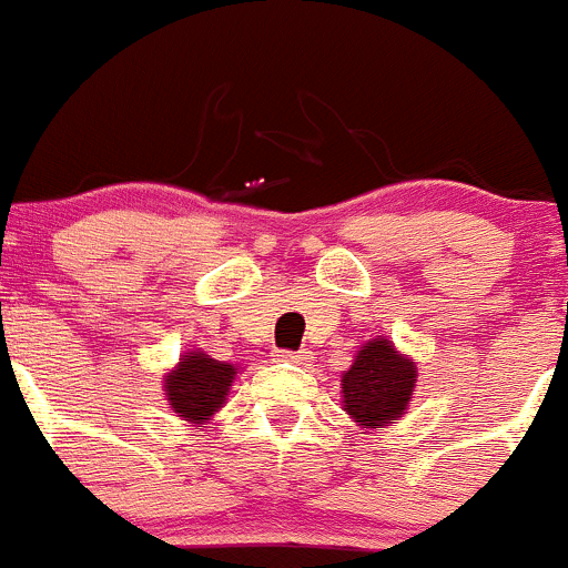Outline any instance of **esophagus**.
I'll use <instances>...</instances> for the list:
<instances>
[{"label":"esophagus","mask_w":568,"mask_h":568,"mask_svg":"<svg viewBox=\"0 0 568 568\" xmlns=\"http://www.w3.org/2000/svg\"><path fill=\"white\" fill-rule=\"evenodd\" d=\"M276 356H278V362H292V364L306 362V351H278Z\"/></svg>","instance_id":"34e87169"}]
</instances>
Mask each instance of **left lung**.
I'll use <instances>...</instances> for the list:
<instances>
[{
  "mask_svg": "<svg viewBox=\"0 0 568 568\" xmlns=\"http://www.w3.org/2000/svg\"><path fill=\"white\" fill-rule=\"evenodd\" d=\"M342 412L362 430H378L408 412L417 389V362L386 336L364 342L342 373Z\"/></svg>",
  "mask_w": 568,
  "mask_h": 568,
  "instance_id": "8db88e82",
  "label": "left lung"
}]
</instances>
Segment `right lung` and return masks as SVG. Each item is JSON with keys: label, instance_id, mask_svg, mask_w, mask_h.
I'll return each mask as SVG.
<instances>
[{"label": "right lung", "instance_id": "right-lung-1", "mask_svg": "<svg viewBox=\"0 0 568 568\" xmlns=\"http://www.w3.org/2000/svg\"><path fill=\"white\" fill-rule=\"evenodd\" d=\"M234 378H237L234 364L217 362L204 351H187L162 375V392L179 419L193 428H204L226 406Z\"/></svg>", "mask_w": 568, "mask_h": 568}]
</instances>
